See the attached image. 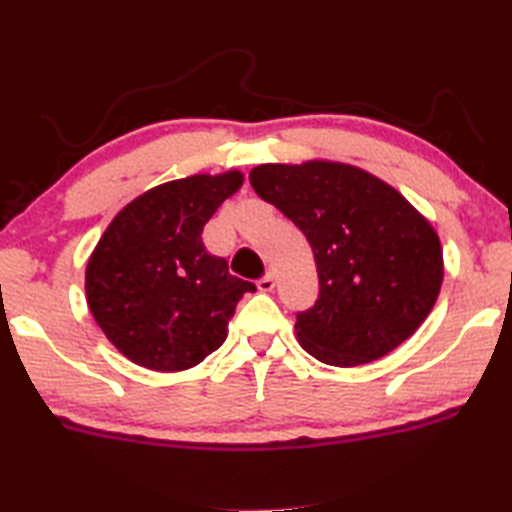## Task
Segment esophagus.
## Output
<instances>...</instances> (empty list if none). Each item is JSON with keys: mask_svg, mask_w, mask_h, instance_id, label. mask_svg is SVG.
I'll use <instances>...</instances> for the list:
<instances>
[{"mask_svg": "<svg viewBox=\"0 0 512 512\" xmlns=\"http://www.w3.org/2000/svg\"><path fill=\"white\" fill-rule=\"evenodd\" d=\"M257 286H259V291H262V293H271L273 288H275V275H273L271 271H268V273L262 277V280L257 282Z\"/></svg>", "mask_w": 512, "mask_h": 512, "instance_id": "1", "label": "esophagus"}]
</instances>
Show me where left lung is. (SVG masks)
<instances>
[{"mask_svg":"<svg viewBox=\"0 0 512 512\" xmlns=\"http://www.w3.org/2000/svg\"><path fill=\"white\" fill-rule=\"evenodd\" d=\"M250 185L313 248L320 295L295 322L313 358L365 365L421 327L441 291L443 250L430 221L401 192L331 161L257 165Z\"/></svg>","mask_w":512,"mask_h":512,"instance_id":"8db88e82","label":"left lung"}]
</instances>
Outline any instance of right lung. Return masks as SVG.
I'll return each mask as SVG.
<instances>
[{"instance_id": "right-lung-1", "label": "right lung", "mask_w": 512, "mask_h": 512, "mask_svg": "<svg viewBox=\"0 0 512 512\" xmlns=\"http://www.w3.org/2000/svg\"><path fill=\"white\" fill-rule=\"evenodd\" d=\"M244 174H194L147 190L118 212L89 257L91 315L123 356L154 371H183L217 351L253 282L228 273L201 232Z\"/></svg>"}]
</instances>
